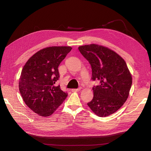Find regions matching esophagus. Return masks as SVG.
Here are the masks:
<instances>
[{
	"label": "esophagus",
	"instance_id": "1",
	"mask_svg": "<svg viewBox=\"0 0 151 151\" xmlns=\"http://www.w3.org/2000/svg\"><path fill=\"white\" fill-rule=\"evenodd\" d=\"M81 89V88L79 87V88H78L77 89H72V92H78V91H79Z\"/></svg>",
	"mask_w": 151,
	"mask_h": 151
}]
</instances>
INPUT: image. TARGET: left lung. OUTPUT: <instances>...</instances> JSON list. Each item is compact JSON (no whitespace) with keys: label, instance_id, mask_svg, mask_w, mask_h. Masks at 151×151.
<instances>
[{"label":"left lung","instance_id":"obj_1","mask_svg":"<svg viewBox=\"0 0 151 151\" xmlns=\"http://www.w3.org/2000/svg\"><path fill=\"white\" fill-rule=\"evenodd\" d=\"M78 48L91 66V79L100 83L93 86L94 96L88 105L98 116L110 115L122 106L129 95L132 79L127 63L116 52L101 45Z\"/></svg>","mask_w":151,"mask_h":151}]
</instances>
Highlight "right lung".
Wrapping results in <instances>:
<instances>
[{
	"mask_svg": "<svg viewBox=\"0 0 151 151\" xmlns=\"http://www.w3.org/2000/svg\"><path fill=\"white\" fill-rule=\"evenodd\" d=\"M70 47H50L34 54L22 68L19 89L24 103L42 116L51 115L67 96L55 84L60 76L58 67Z\"/></svg>",
	"mask_w": 151,
	"mask_h": 151,
	"instance_id": "1",
	"label": "right lung"
}]
</instances>
